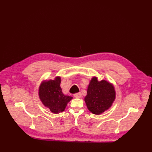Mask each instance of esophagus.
<instances>
[{
    "label": "esophagus",
    "mask_w": 152,
    "mask_h": 152,
    "mask_svg": "<svg viewBox=\"0 0 152 152\" xmlns=\"http://www.w3.org/2000/svg\"><path fill=\"white\" fill-rule=\"evenodd\" d=\"M74 97H75V98H77V99L81 98V94L80 92L75 94H74Z\"/></svg>",
    "instance_id": "esophagus-1"
}]
</instances>
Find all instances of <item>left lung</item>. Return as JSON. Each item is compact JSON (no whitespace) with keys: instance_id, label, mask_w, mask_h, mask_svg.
Listing matches in <instances>:
<instances>
[{"instance_id":"obj_1","label":"left lung","mask_w":152,"mask_h":152,"mask_svg":"<svg viewBox=\"0 0 152 152\" xmlns=\"http://www.w3.org/2000/svg\"><path fill=\"white\" fill-rule=\"evenodd\" d=\"M116 97L115 87L105 80L99 81L93 77L84 98L88 110L95 115H100L112 105Z\"/></svg>"}]
</instances>
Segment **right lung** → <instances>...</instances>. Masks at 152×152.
<instances>
[{"mask_svg": "<svg viewBox=\"0 0 152 152\" xmlns=\"http://www.w3.org/2000/svg\"><path fill=\"white\" fill-rule=\"evenodd\" d=\"M61 78L56 77L54 80L43 81L39 86V96L45 107L49 108L51 112L58 114L65 110L67 103L73 99L65 95L60 87Z\"/></svg>", "mask_w": 152, "mask_h": 152, "instance_id": "right-lung-1", "label": "right lung"}]
</instances>
